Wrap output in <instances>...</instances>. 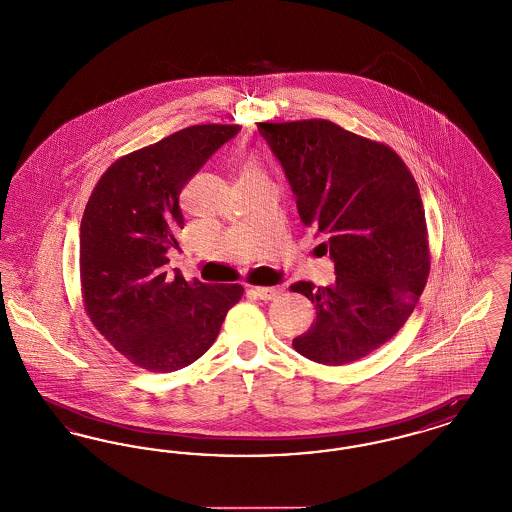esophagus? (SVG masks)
Listing matches in <instances>:
<instances>
[{
    "label": "esophagus",
    "instance_id": "1",
    "mask_svg": "<svg viewBox=\"0 0 512 512\" xmlns=\"http://www.w3.org/2000/svg\"><path fill=\"white\" fill-rule=\"evenodd\" d=\"M251 292L255 293L259 299L270 301V299H276L282 293V288H251Z\"/></svg>",
    "mask_w": 512,
    "mask_h": 512
}]
</instances>
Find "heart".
I'll list each match as a JSON object with an SVG mask.
<instances>
[{
	"label": "heart",
	"instance_id": "obj_1",
	"mask_svg": "<svg viewBox=\"0 0 512 512\" xmlns=\"http://www.w3.org/2000/svg\"><path fill=\"white\" fill-rule=\"evenodd\" d=\"M247 172H255V171H253V169H249V171H247Z\"/></svg>",
	"mask_w": 512,
	"mask_h": 512
}]
</instances>
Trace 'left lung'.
Segmentation results:
<instances>
[{
    "label": "left lung",
    "instance_id": "left-lung-1",
    "mask_svg": "<svg viewBox=\"0 0 512 512\" xmlns=\"http://www.w3.org/2000/svg\"><path fill=\"white\" fill-rule=\"evenodd\" d=\"M259 134L336 274L328 286H293L317 311L293 349L320 365L359 361L399 332L426 286L428 234L413 174L390 147L334 122H263Z\"/></svg>",
    "mask_w": 512,
    "mask_h": 512
}]
</instances>
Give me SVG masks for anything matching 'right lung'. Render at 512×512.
Instances as JSON below:
<instances>
[{
  "label": "right lung",
  "instance_id": "obj_1",
  "mask_svg": "<svg viewBox=\"0 0 512 512\" xmlns=\"http://www.w3.org/2000/svg\"><path fill=\"white\" fill-rule=\"evenodd\" d=\"M240 126L199 124L134 151L99 178L80 222V278L88 317L134 365L172 372L197 361L244 288L188 284L169 265L184 228L180 192Z\"/></svg>",
  "mask_w": 512,
  "mask_h": 512
}]
</instances>
